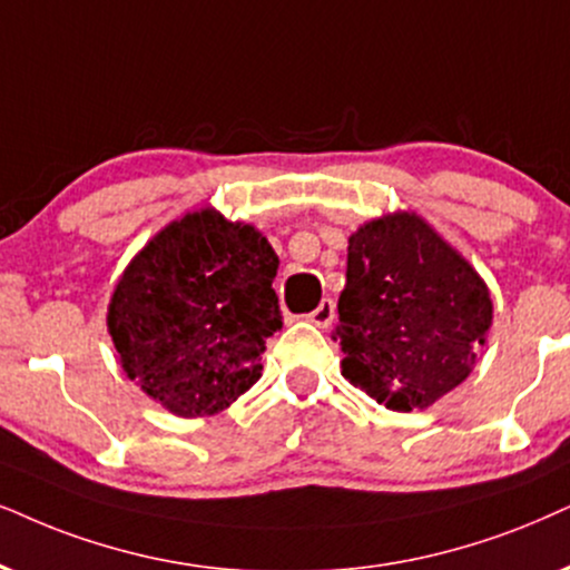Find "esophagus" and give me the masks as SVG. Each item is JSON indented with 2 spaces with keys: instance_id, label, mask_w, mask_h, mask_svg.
Segmentation results:
<instances>
[{
  "instance_id": "obj_1",
  "label": "esophagus",
  "mask_w": 570,
  "mask_h": 570,
  "mask_svg": "<svg viewBox=\"0 0 570 570\" xmlns=\"http://www.w3.org/2000/svg\"><path fill=\"white\" fill-rule=\"evenodd\" d=\"M334 313H336V305L331 299H323L318 307L313 309V313L307 315L309 323H315L318 328H328L331 321H334Z\"/></svg>"
}]
</instances>
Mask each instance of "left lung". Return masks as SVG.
I'll list each match as a JSON object with an SVG mask.
<instances>
[{
	"label": "left lung",
	"instance_id": "left-lung-1",
	"mask_svg": "<svg viewBox=\"0 0 570 570\" xmlns=\"http://www.w3.org/2000/svg\"><path fill=\"white\" fill-rule=\"evenodd\" d=\"M492 326L484 278L415 213L350 236L334 338L342 376L397 413L426 410L471 376Z\"/></svg>",
	"mask_w": 570,
	"mask_h": 570
}]
</instances>
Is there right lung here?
I'll return each instance as SVG.
<instances>
[{
  "label": "right lung",
  "instance_id": "1",
  "mask_svg": "<svg viewBox=\"0 0 570 570\" xmlns=\"http://www.w3.org/2000/svg\"><path fill=\"white\" fill-rule=\"evenodd\" d=\"M278 255L249 223L186 213L147 242L115 286L107 331L126 376L181 417L215 415L261 379L281 328Z\"/></svg>",
  "mask_w": 570,
  "mask_h": 570
}]
</instances>
